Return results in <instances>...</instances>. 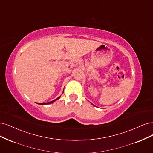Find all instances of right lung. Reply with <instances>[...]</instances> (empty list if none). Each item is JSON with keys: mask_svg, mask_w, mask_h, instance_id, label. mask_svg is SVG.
<instances>
[{"mask_svg": "<svg viewBox=\"0 0 153 153\" xmlns=\"http://www.w3.org/2000/svg\"><path fill=\"white\" fill-rule=\"evenodd\" d=\"M59 97H57V99H56L53 100V101H51V102H47V103H42V104H51V103H52V102H54V101H56V100H57V99H59Z\"/></svg>", "mask_w": 153, "mask_h": 153, "instance_id": "1", "label": "right lung"}]
</instances>
